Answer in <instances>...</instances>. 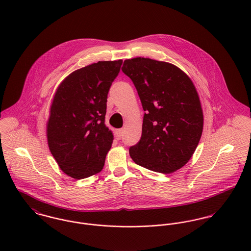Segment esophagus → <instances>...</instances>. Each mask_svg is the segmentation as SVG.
<instances>
[{"mask_svg":"<svg viewBox=\"0 0 251 251\" xmlns=\"http://www.w3.org/2000/svg\"><path fill=\"white\" fill-rule=\"evenodd\" d=\"M123 135H124V129H123V128L118 129V130L116 131V138H117L118 140H120V139L123 137Z\"/></svg>","mask_w":251,"mask_h":251,"instance_id":"esophagus-1","label":"esophagus"}]
</instances>
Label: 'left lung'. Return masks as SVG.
<instances>
[{"label":"left lung","mask_w":251,"mask_h":251,"mask_svg":"<svg viewBox=\"0 0 251 251\" xmlns=\"http://www.w3.org/2000/svg\"><path fill=\"white\" fill-rule=\"evenodd\" d=\"M145 111L142 135L129 148L132 160L149 170L170 174L184 166L200 141L204 117L196 88L175 65L149 58L124 62Z\"/></svg>","instance_id":"left-lung-1"}]
</instances>
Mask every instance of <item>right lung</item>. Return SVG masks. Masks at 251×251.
I'll use <instances>...</instances> for the list:
<instances>
[{"label": "right lung", "mask_w": 251, "mask_h": 251, "mask_svg": "<svg viewBox=\"0 0 251 251\" xmlns=\"http://www.w3.org/2000/svg\"><path fill=\"white\" fill-rule=\"evenodd\" d=\"M123 60L102 61L67 76L56 90L47 121L49 150L73 179L100 173L113 143L105 125L109 89Z\"/></svg>", "instance_id": "add662e5"}]
</instances>
